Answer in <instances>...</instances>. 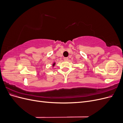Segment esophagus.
<instances>
[{"instance_id":"34e87169","label":"esophagus","mask_w":123,"mask_h":123,"mask_svg":"<svg viewBox=\"0 0 123 123\" xmlns=\"http://www.w3.org/2000/svg\"><path fill=\"white\" fill-rule=\"evenodd\" d=\"M64 60L65 61H67L68 60V57H64Z\"/></svg>"}]
</instances>
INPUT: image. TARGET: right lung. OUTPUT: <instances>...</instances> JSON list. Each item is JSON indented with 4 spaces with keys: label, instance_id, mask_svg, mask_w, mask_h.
I'll return each mask as SVG.
<instances>
[{
    "label": "right lung",
    "instance_id": "right-lung-1",
    "mask_svg": "<svg viewBox=\"0 0 123 123\" xmlns=\"http://www.w3.org/2000/svg\"><path fill=\"white\" fill-rule=\"evenodd\" d=\"M55 62H54L53 64V65H52V66H53V67H54V66H55Z\"/></svg>",
    "mask_w": 123,
    "mask_h": 123
}]
</instances>
